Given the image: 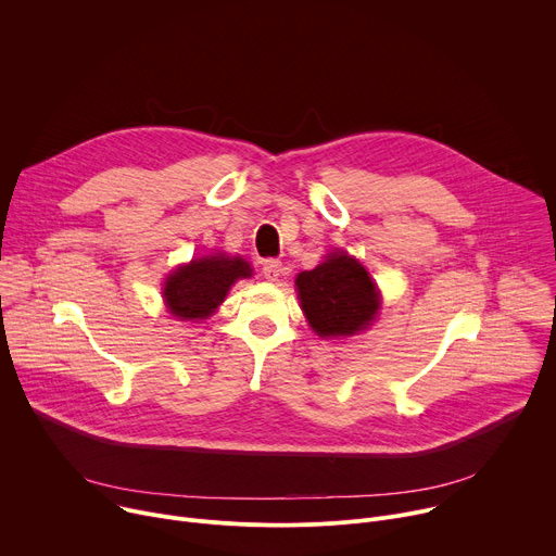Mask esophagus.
Returning a JSON list of instances; mask_svg holds the SVG:
<instances>
[{
    "label": "esophagus",
    "mask_w": 556,
    "mask_h": 556,
    "mask_svg": "<svg viewBox=\"0 0 556 556\" xmlns=\"http://www.w3.org/2000/svg\"><path fill=\"white\" fill-rule=\"evenodd\" d=\"M262 273L268 281H277L281 275V262L279 260H266L262 266Z\"/></svg>",
    "instance_id": "obj_1"
}]
</instances>
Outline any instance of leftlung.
Segmentation results:
<instances>
[{"label": "left lung", "instance_id": "8db88e82", "mask_svg": "<svg viewBox=\"0 0 556 556\" xmlns=\"http://www.w3.org/2000/svg\"><path fill=\"white\" fill-rule=\"evenodd\" d=\"M296 290L309 328L328 339L365 330L380 307L369 273L345 253H332L321 266L301 273Z\"/></svg>", "mask_w": 556, "mask_h": 556}]
</instances>
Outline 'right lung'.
<instances>
[{
	"label": "right lung",
	"instance_id": "right-lung-1",
	"mask_svg": "<svg viewBox=\"0 0 556 556\" xmlns=\"http://www.w3.org/2000/svg\"><path fill=\"white\" fill-rule=\"evenodd\" d=\"M253 270L242 257L211 255L193 260L178 268L165 281V301L180 321L206 319L224 301L228 288L237 279L251 277Z\"/></svg>",
	"mask_w": 556,
	"mask_h": 556
}]
</instances>
